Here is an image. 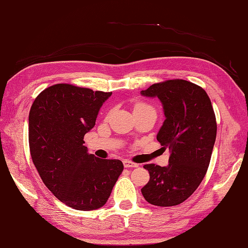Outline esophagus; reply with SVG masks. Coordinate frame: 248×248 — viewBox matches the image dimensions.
<instances>
[{
	"label": "esophagus",
	"instance_id": "34e87169",
	"mask_svg": "<svg viewBox=\"0 0 248 248\" xmlns=\"http://www.w3.org/2000/svg\"><path fill=\"white\" fill-rule=\"evenodd\" d=\"M123 164H124V167H126V168H129V167H138L137 163H134V162L129 161V160H124V161H123Z\"/></svg>",
	"mask_w": 248,
	"mask_h": 248
}]
</instances>
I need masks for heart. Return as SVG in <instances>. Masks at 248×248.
<instances>
[{"label":"heart","instance_id":"heart-1","mask_svg":"<svg viewBox=\"0 0 248 248\" xmlns=\"http://www.w3.org/2000/svg\"><path fill=\"white\" fill-rule=\"evenodd\" d=\"M144 108H150L147 104H143V102H139V104H137L136 106H135L134 108V111L135 110H139V109H144Z\"/></svg>","mask_w":248,"mask_h":248}]
</instances>
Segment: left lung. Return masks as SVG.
<instances>
[{
    "instance_id": "obj_1",
    "label": "left lung",
    "mask_w": 248,
    "mask_h": 248,
    "mask_svg": "<svg viewBox=\"0 0 248 248\" xmlns=\"http://www.w3.org/2000/svg\"><path fill=\"white\" fill-rule=\"evenodd\" d=\"M141 95L162 101L166 119L156 139L170 152L168 166H143L150 180L141 193L152 205L175 206L192 195L206 174L216 140V116L207 93L189 81L155 83Z\"/></svg>"
}]
</instances>
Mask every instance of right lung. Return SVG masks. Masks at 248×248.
Segmentation results:
<instances>
[{
  "label": "right lung",
  "mask_w": 248,
  "mask_h": 248,
  "mask_svg": "<svg viewBox=\"0 0 248 248\" xmlns=\"http://www.w3.org/2000/svg\"><path fill=\"white\" fill-rule=\"evenodd\" d=\"M112 93L72 84H55L34 99L29 113V147L44 185L78 211L107 203L124 170L120 160L88 154L84 136L94 127L102 104Z\"/></svg>",
  "instance_id": "right-lung-1"
}]
</instances>
